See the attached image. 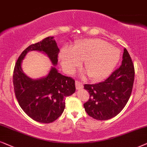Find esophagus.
<instances>
[{
    "mask_svg": "<svg viewBox=\"0 0 147 147\" xmlns=\"http://www.w3.org/2000/svg\"><path fill=\"white\" fill-rule=\"evenodd\" d=\"M75 85H76V89L77 90H80V89H82L83 88V84L81 82L78 81H75Z\"/></svg>",
    "mask_w": 147,
    "mask_h": 147,
    "instance_id": "1",
    "label": "esophagus"
}]
</instances>
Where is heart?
Returning <instances> with one entry per match:
<instances>
[{
	"label": "heart",
	"mask_w": 147,
	"mask_h": 147,
	"mask_svg": "<svg viewBox=\"0 0 147 147\" xmlns=\"http://www.w3.org/2000/svg\"><path fill=\"white\" fill-rule=\"evenodd\" d=\"M62 68L74 71L83 60V67L92 81L104 79L112 71L120 58V52L109 43L100 39H86L71 49L63 48L59 54Z\"/></svg>",
	"instance_id": "heart-1"
}]
</instances>
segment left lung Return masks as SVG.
<instances>
[{
  "label": "left lung",
  "mask_w": 147,
  "mask_h": 147,
  "mask_svg": "<svg viewBox=\"0 0 147 147\" xmlns=\"http://www.w3.org/2000/svg\"><path fill=\"white\" fill-rule=\"evenodd\" d=\"M134 80V68L128 52L124 49L121 66L106 79L85 85L90 98L84 103L87 114L94 119L106 120L118 115L126 105Z\"/></svg>",
  "instance_id": "8db88e82"
}]
</instances>
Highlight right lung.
<instances>
[{"instance_id": "right-lung-1", "label": "right lung", "mask_w": 147, "mask_h": 147, "mask_svg": "<svg viewBox=\"0 0 147 147\" xmlns=\"http://www.w3.org/2000/svg\"><path fill=\"white\" fill-rule=\"evenodd\" d=\"M30 51L46 54L53 66L49 74L39 79H32L25 75L22 62ZM59 48L53 36L31 44L21 53L15 66L13 85L19 104L27 116L36 122L51 123L60 116L65 107V98L75 92V80L58 72Z\"/></svg>"}]
</instances>
